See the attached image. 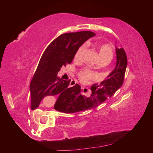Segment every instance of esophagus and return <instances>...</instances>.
Returning <instances> with one entry per match:
<instances>
[{"instance_id": "obj_1", "label": "esophagus", "mask_w": 153, "mask_h": 153, "mask_svg": "<svg viewBox=\"0 0 153 153\" xmlns=\"http://www.w3.org/2000/svg\"><path fill=\"white\" fill-rule=\"evenodd\" d=\"M76 83L77 82L75 81H71V82H70V86H74Z\"/></svg>"}]
</instances>
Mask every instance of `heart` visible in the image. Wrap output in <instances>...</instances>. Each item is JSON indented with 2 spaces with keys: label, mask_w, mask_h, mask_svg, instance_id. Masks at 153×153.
I'll use <instances>...</instances> for the list:
<instances>
[{
  "label": "heart",
  "mask_w": 153,
  "mask_h": 153,
  "mask_svg": "<svg viewBox=\"0 0 153 153\" xmlns=\"http://www.w3.org/2000/svg\"><path fill=\"white\" fill-rule=\"evenodd\" d=\"M85 49V45H82L78 49L75 54V59H80L81 55ZM94 50L99 54V60L104 62H110L114 56L113 49L108 44H96L94 46ZM94 67H96L95 65ZM78 78L82 82H86L88 80L95 79L96 78V74L88 69H83L78 73Z\"/></svg>",
  "instance_id": "obj_1"
}]
</instances>
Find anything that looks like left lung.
<instances>
[{
    "label": "left lung",
    "mask_w": 153,
    "mask_h": 153,
    "mask_svg": "<svg viewBox=\"0 0 153 153\" xmlns=\"http://www.w3.org/2000/svg\"><path fill=\"white\" fill-rule=\"evenodd\" d=\"M117 64L113 71L100 84H94L89 97L81 94L80 86L75 85L68 94L61 96L54 104V108L58 111L73 114L94 108L111 98L122 85L127 65V54L124 49L116 48Z\"/></svg>",
    "instance_id": "left-lung-1"
}]
</instances>
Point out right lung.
<instances>
[{
	"instance_id": "add662e5",
	"label": "right lung",
	"mask_w": 153,
	"mask_h": 153,
	"mask_svg": "<svg viewBox=\"0 0 153 153\" xmlns=\"http://www.w3.org/2000/svg\"><path fill=\"white\" fill-rule=\"evenodd\" d=\"M95 35L89 31L66 33L49 45L30 83L31 110L37 108L44 98L59 95V99L70 92L73 88H68L71 80H62L57 77V73L62 66L71 64L79 47Z\"/></svg>"
}]
</instances>
